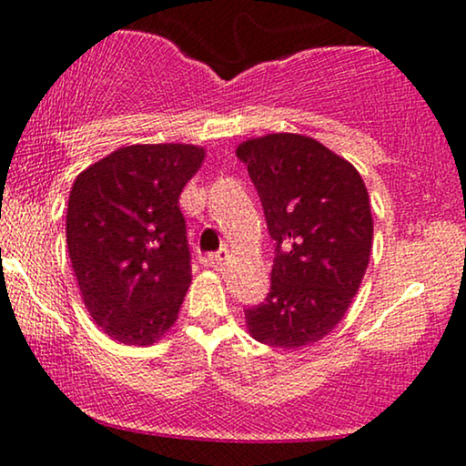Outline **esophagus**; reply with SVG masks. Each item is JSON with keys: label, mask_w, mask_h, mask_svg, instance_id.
Wrapping results in <instances>:
<instances>
[{"label": "esophagus", "mask_w": 466, "mask_h": 466, "mask_svg": "<svg viewBox=\"0 0 466 466\" xmlns=\"http://www.w3.org/2000/svg\"><path fill=\"white\" fill-rule=\"evenodd\" d=\"M227 257H228L227 248H220L218 252H209V254H206V257L201 258V263L206 265V267H220V265L227 260Z\"/></svg>", "instance_id": "obj_1"}]
</instances>
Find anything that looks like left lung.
<instances>
[{
  "label": "left lung",
  "instance_id": "8db88e82",
  "mask_svg": "<svg viewBox=\"0 0 466 466\" xmlns=\"http://www.w3.org/2000/svg\"><path fill=\"white\" fill-rule=\"evenodd\" d=\"M235 155L276 239L271 290L246 309L248 333L271 348L311 346L341 322L365 278L373 246L367 187L352 163L299 133L246 139Z\"/></svg>",
  "mask_w": 466,
  "mask_h": 466
}]
</instances>
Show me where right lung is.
<instances>
[{
  "mask_svg": "<svg viewBox=\"0 0 466 466\" xmlns=\"http://www.w3.org/2000/svg\"><path fill=\"white\" fill-rule=\"evenodd\" d=\"M203 158L193 144L125 146L69 190L66 235L82 301L125 346H152L177 320L190 286L177 199Z\"/></svg>",
  "mask_w": 466,
  "mask_h": 466,
  "instance_id": "add662e5",
  "label": "right lung"
}]
</instances>
